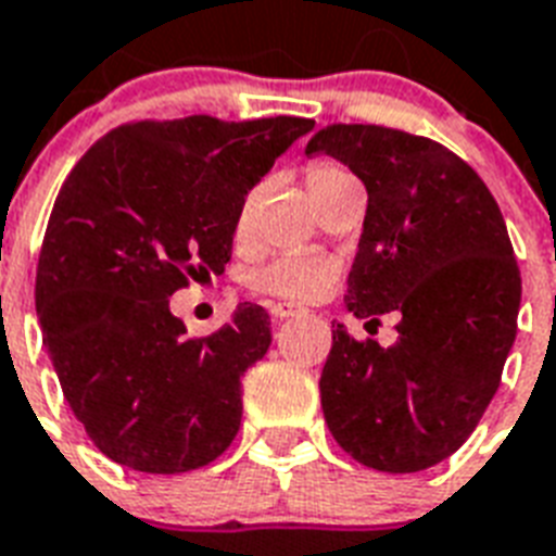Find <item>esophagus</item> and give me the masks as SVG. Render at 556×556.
Wrapping results in <instances>:
<instances>
[{"mask_svg":"<svg viewBox=\"0 0 556 556\" xmlns=\"http://www.w3.org/2000/svg\"><path fill=\"white\" fill-rule=\"evenodd\" d=\"M269 313H273V318H292V315L301 313V306L287 304V301H278V304H269Z\"/></svg>","mask_w":556,"mask_h":556,"instance_id":"esophagus-1","label":"esophagus"}]
</instances>
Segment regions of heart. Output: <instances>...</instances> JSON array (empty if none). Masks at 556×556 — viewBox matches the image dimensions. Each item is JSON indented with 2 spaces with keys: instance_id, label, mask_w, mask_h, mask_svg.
I'll use <instances>...</instances> for the list:
<instances>
[{
  "instance_id": "obj_1",
  "label": "heart",
  "mask_w": 556,
  "mask_h": 556,
  "mask_svg": "<svg viewBox=\"0 0 556 556\" xmlns=\"http://www.w3.org/2000/svg\"><path fill=\"white\" fill-rule=\"evenodd\" d=\"M355 180L348 168L330 160H315L306 166V189L313 194V201H321L324 194L332 192L336 186ZM257 189L243 194L238 217H235V235L247 238L250 235L252 212H255ZM339 278V264L327 255H313V252H283V255L266 261L250 273V287L264 295L283 301H313L321 299Z\"/></svg>"
}]
</instances>
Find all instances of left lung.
<instances>
[{
    "instance_id": "left-lung-1",
    "label": "left lung",
    "mask_w": 556,
    "mask_h": 556,
    "mask_svg": "<svg viewBox=\"0 0 556 556\" xmlns=\"http://www.w3.org/2000/svg\"><path fill=\"white\" fill-rule=\"evenodd\" d=\"M306 154L341 160L367 189L344 304L370 321L399 315L393 348L332 321L318 381L327 428L367 468H433L473 433L517 336L522 281L503 212L482 177L428 137L339 123Z\"/></svg>"
}]
</instances>
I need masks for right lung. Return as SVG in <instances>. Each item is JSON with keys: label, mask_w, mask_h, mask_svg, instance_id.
<instances>
[{"label": "right lung", "mask_w": 556, "mask_h": 556, "mask_svg": "<svg viewBox=\"0 0 556 556\" xmlns=\"http://www.w3.org/2000/svg\"><path fill=\"white\" fill-rule=\"evenodd\" d=\"M313 119H143L97 140L62 184L37 266V315L65 402L109 459L143 473L208 465L241 428V379L273 344L264 306L189 339L168 299L232 257L243 194Z\"/></svg>", "instance_id": "1"}]
</instances>
